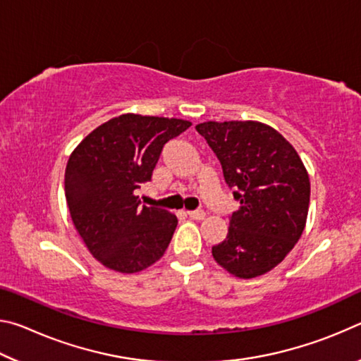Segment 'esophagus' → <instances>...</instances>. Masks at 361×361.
<instances>
[{
  "mask_svg": "<svg viewBox=\"0 0 361 361\" xmlns=\"http://www.w3.org/2000/svg\"><path fill=\"white\" fill-rule=\"evenodd\" d=\"M188 216L191 219H197V221H200V219L205 218V212L204 210H195V212H188Z\"/></svg>",
  "mask_w": 361,
  "mask_h": 361,
  "instance_id": "1",
  "label": "esophagus"
}]
</instances>
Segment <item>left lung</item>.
<instances>
[{
	"mask_svg": "<svg viewBox=\"0 0 361 361\" xmlns=\"http://www.w3.org/2000/svg\"><path fill=\"white\" fill-rule=\"evenodd\" d=\"M195 130L219 159L240 202L226 239L212 247L213 258L239 279L262 276L283 261L305 228L307 170L291 143L262 122L207 121Z\"/></svg>",
	"mask_w": 361,
	"mask_h": 361,
	"instance_id": "1",
	"label": "left lung"
}]
</instances>
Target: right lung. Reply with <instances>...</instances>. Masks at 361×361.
I'll list each match as a JSON object with an SVG mask.
<instances>
[{
  "instance_id": "obj_1",
  "label": "right lung",
  "mask_w": 361,
  "mask_h": 361,
  "mask_svg": "<svg viewBox=\"0 0 361 361\" xmlns=\"http://www.w3.org/2000/svg\"><path fill=\"white\" fill-rule=\"evenodd\" d=\"M189 126L175 118L121 114L71 152L66 204L85 247L105 267L135 274L166 253L178 219L167 210L140 207L135 189L151 180L164 145Z\"/></svg>"
}]
</instances>
